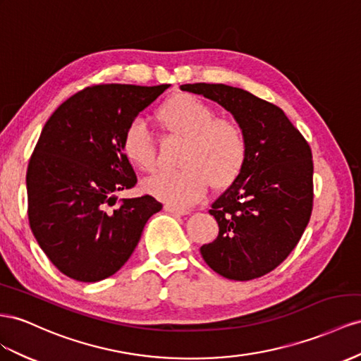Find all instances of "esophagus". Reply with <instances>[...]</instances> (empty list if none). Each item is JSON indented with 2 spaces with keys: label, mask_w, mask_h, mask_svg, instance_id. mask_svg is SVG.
Wrapping results in <instances>:
<instances>
[{
  "label": "esophagus",
  "mask_w": 361,
  "mask_h": 361,
  "mask_svg": "<svg viewBox=\"0 0 361 361\" xmlns=\"http://www.w3.org/2000/svg\"><path fill=\"white\" fill-rule=\"evenodd\" d=\"M164 209L170 214H176V216H187V214H190L188 209H180V208L173 207V204H169V203L164 204Z\"/></svg>",
  "instance_id": "esophagus-1"
}]
</instances>
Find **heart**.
<instances>
[{
	"label": "heart",
	"instance_id": "heart-1",
	"mask_svg": "<svg viewBox=\"0 0 361 361\" xmlns=\"http://www.w3.org/2000/svg\"><path fill=\"white\" fill-rule=\"evenodd\" d=\"M159 128L183 141L179 171L159 173L142 183L144 191L173 207H190L202 199L209 183L226 190L245 171L249 141L243 126L220 118L216 109L191 94H176L154 112ZM124 157L136 169L150 173L157 167V153L149 130L133 121L123 133Z\"/></svg>",
	"mask_w": 361,
	"mask_h": 361
}]
</instances>
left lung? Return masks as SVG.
Listing matches in <instances>:
<instances>
[{
	"label": "left lung",
	"mask_w": 361,
	"mask_h": 361,
	"mask_svg": "<svg viewBox=\"0 0 361 361\" xmlns=\"http://www.w3.org/2000/svg\"><path fill=\"white\" fill-rule=\"evenodd\" d=\"M229 111L245 129L249 159L235 183L211 204L219 235L203 245L204 262L219 275L250 281L276 269L296 247L313 211L310 144L276 104L221 83H188Z\"/></svg>",
	"instance_id": "1"
}]
</instances>
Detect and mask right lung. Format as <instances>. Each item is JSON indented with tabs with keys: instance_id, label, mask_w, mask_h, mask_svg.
I'll list each match as a JSON object with an SVG mask.
<instances>
[{
	"instance_id": "add662e5",
	"label": "right lung",
	"mask_w": 361,
	"mask_h": 361,
	"mask_svg": "<svg viewBox=\"0 0 361 361\" xmlns=\"http://www.w3.org/2000/svg\"><path fill=\"white\" fill-rule=\"evenodd\" d=\"M169 86H87L45 123L28 161L27 214L37 245L63 275L112 276L162 209L149 194L116 203L114 192L138 182L121 149L124 130Z\"/></svg>"
}]
</instances>
